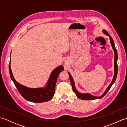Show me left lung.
<instances>
[{
	"mask_svg": "<svg viewBox=\"0 0 127 127\" xmlns=\"http://www.w3.org/2000/svg\"><path fill=\"white\" fill-rule=\"evenodd\" d=\"M102 32H103L104 34H105L106 35L108 36L110 38V43H111L112 47L113 48V50L114 51V54H115V59H114V76L113 77V79L112 80L111 82L110 83V84L109 85V86H108V87L106 88V90H105V91L104 92V93L102 94L101 95L99 96H94L92 95L91 94L88 93H81L79 92L78 91L76 87H75V82L73 78H72V76L71 75V74H70V72H68V74L69 76V79H70V81L71 83V86H72V90L76 94V96L78 97V98L82 99V100H94V99H100L102 98V97L104 96H105L106 95V93L108 92V91L110 90V88L111 87V86H112V85L114 84V82H115L116 79L117 77V71H118V66H117V59H118V55H117V51L116 48L115 47V45L114 44V41L113 40L112 38L111 37V36L110 35L107 33V31L106 30H102Z\"/></svg>",
	"mask_w": 127,
	"mask_h": 127,
	"instance_id": "obj_1",
	"label": "left lung"
}]
</instances>
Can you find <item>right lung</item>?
I'll use <instances>...</instances> for the list:
<instances>
[{"instance_id":"obj_1","label":"right lung","mask_w":127,"mask_h":127,"mask_svg":"<svg viewBox=\"0 0 127 127\" xmlns=\"http://www.w3.org/2000/svg\"><path fill=\"white\" fill-rule=\"evenodd\" d=\"M10 63L11 55L9 65L11 79L14 83L19 93L26 100L33 102H43L49 101L53 98L55 92L56 84L58 75L64 70L63 65H61L57 66L51 72L49 79L45 87L33 88L26 87L16 81L13 76Z\"/></svg>"}]
</instances>
